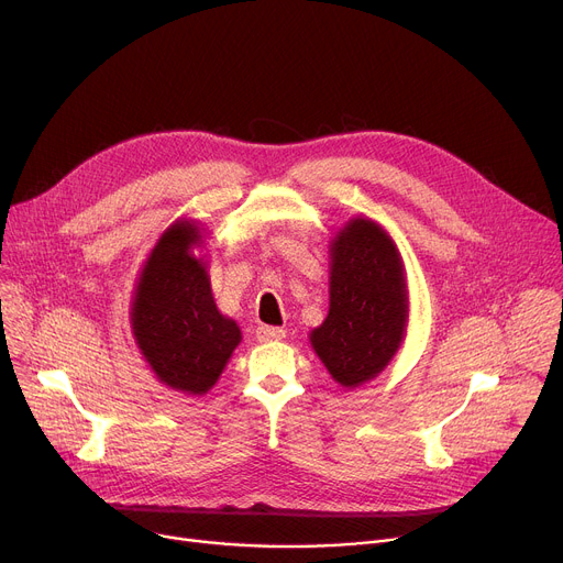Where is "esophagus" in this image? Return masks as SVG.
<instances>
[{"instance_id":"esophagus-1","label":"esophagus","mask_w":563,"mask_h":563,"mask_svg":"<svg viewBox=\"0 0 563 563\" xmlns=\"http://www.w3.org/2000/svg\"><path fill=\"white\" fill-rule=\"evenodd\" d=\"M255 336H258V341H280L285 339V330L283 328H272V325H261L258 330H255Z\"/></svg>"}]
</instances>
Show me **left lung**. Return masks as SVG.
Instances as JSON below:
<instances>
[{
	"instance_id": "8db88e82",
	"label": "left lung",
	"mask_w": 563,
	"mask_h": 563,
	"mask_svg": "<svg viewBox=\"0 0 563 563\" xmlns=\"http://www.w3.org/2000/svg\"><path fill=\"white\" fill-rule=\"evenodd\" d=\"M408 328L406 269L395 240L371 218L347 220L330 240V310L312 350L343 388L375 379Z\"/></svg>"
}]
</instances>
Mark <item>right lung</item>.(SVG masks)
<instances>
[{
    "label": "right lung",
    "mask_w": 563,
    "mask_h": 563,
    "mask_svg": "<svg viewBox=\"0 0 563 563\" xmlns=\"http://www.w3.org/2000/svg\"><path fill=\"white\" fill-rule=\"evenodd\" d=\"M207 231L197 220H175L152 246L139 272L130 328L155 377L184 395H207L242 341L211 291L209 261L197 253Z\"/></svg>",
    "instance_id": "add662e5"
}]
</instances>
